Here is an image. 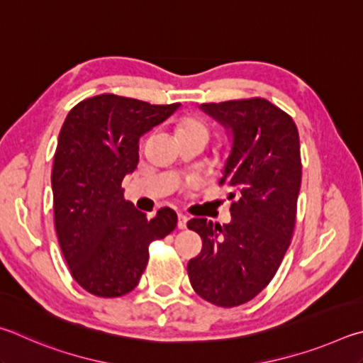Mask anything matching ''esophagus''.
<instances>
[{
    "instance_id": "34e87169",
    "label": "esophagus",
    "mask_w": 363,
    "mask_h": 363,
    "mask_svg": "<svg viewBox=\"0 0 363 363\" xmlns=\"http://www.w3.org/2000/svg\"><path fill=\"white\" fill-rule=\"evenodd\" d=\"M186 223H188V217H186V215L178 213V223H177L178 230H186Z\"/></svg>"
}]
</instances>
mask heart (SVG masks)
Instances as JSON below:
<instances>
[{
	"label": "heart",
	"mask_w": 363,
	"mask_h": 363,
	"mask_svg": "<svg viewBox=\"0 0 363 363\" xmlns=\"http://www.w3.org/2000/svg\"><path fill=\"white\" fill-rule=\"evenodd\" d=\"M206 135L208 133V129L206 123L199 118H185L180 121V124H178V135L183 137V135Z\"/></svg>",
	"instance_id": "1"
}]
</instances>
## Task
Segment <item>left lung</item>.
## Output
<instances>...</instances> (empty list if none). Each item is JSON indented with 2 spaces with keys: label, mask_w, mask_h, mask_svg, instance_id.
<instances>
[{
  "label": "left lung",
  "mask_w": 363,
  "mask_h": 363,
  "mask_svg": "<svg viewBox=\"0 0 363 363\" xmlns=\"http://www.w3.org/2000/svg\"><path fill=\"white\" fill-rule=\"evenodd\" d=\"M201 108L233 130V151L220 178L221 186L233 188L231 223L188 221L202 239L188 276L206 301L234 308L271 282L291 242L301 186L300 135L290 114L263 97Z\"/></svg>",
  "instance_id": "obj_1"
}]
</instances>
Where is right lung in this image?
<instances>
[{
  "label": "right lung",
  "instance_id": "1",
  "mask_svg": "<svg viewBox=\"0 0 363 363\" xmlns=\"http://www.w3.org/2000/svg\"><path fill=\"white\" fill-rule=\"evenodd\" d=\"M180 104L100 94L69 110L54 155V226L76 282L89 294L116 298L137 287L148 247L175 230L162 207L148 218L124 199L123 180L138 164V140Z\"/></svg>",
  "mask_w": 363,
  "mask_h": 363
}]
</instances>
